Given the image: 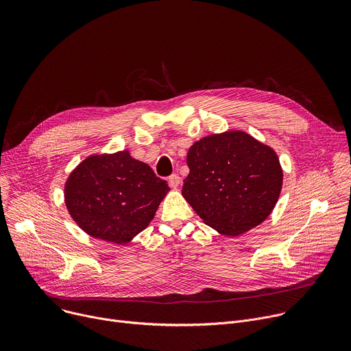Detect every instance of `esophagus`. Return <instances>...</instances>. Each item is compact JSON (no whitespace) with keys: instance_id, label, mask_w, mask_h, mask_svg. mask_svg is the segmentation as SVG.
Wrapping results in <instances>:
<instances>
[{"instance_id":"34e87169","label":"esophagus","mask_w":351,"mask_h":351,"mask_svg":"<svg viewBox=\"0 0 351 351\" xmlns=\"http://www.w3.org/2000/svg\"><path fill=\"white\" fill-rule=\"evenodd\" d=\"M168 182H169V184H171L172 189H178V187L180 186V178H179L178 175H171L169 179H168Z\"/></svg>"}]
</instances>
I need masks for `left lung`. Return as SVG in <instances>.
Listing matches in <instances>:
<instances>
[{
	"instance_id": "1",
	"label": "left lung",
	"mask_w": 351,
	"mask_h": 351,
	"mask_svg": "<svg viewBox=\"0 0 351 351\" xmlns=\"http://www.w3.org/2000/svg\"><path fill=\"white\" fill-rule=\"evenodd\" d=\"M182 195L203 222L234 237L263 223L283 184L275 149L243 130L214 133L187 152Z\"/></svg>"
}]
</instances>
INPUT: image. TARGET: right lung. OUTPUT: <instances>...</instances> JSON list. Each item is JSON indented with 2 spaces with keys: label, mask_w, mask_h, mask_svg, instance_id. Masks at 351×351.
<instances>
[{
  "label": "right lung",
  "mask_w": 351,
  "mask_h": 351,
  "mask_svg": "<svg viewBox=\"0 0 351 351\" xmlns=\"http://www.w3.org/2000/svg\"><path fill=\"white\" fill-rule=\"evenodd\" d=\"M169 190L167 180L123 149L83 160L69 173L64 198L69 215L88 236L128 244L153 221Z\"/></svg>",
  "instance_id": "1"
}]
</instances>
